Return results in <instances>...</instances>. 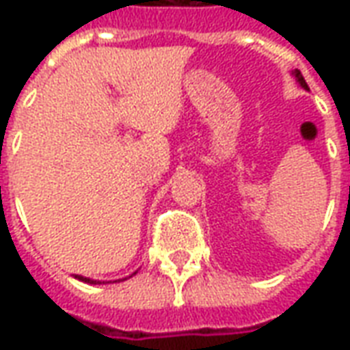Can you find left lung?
<instances>
[{"mask_svg":"<svg viewBox=\"0 0 350 350\" xmlns=\"http://www.w3.org/2000/svg\"><path fill=\"white\" fill-rule=\"evenodd\" d=\"M293 75H294V79H296V82H298V84H300V86L304 88V90H309L308 84H306V80H304V77H301V72L298 71V69H294Z\"/></svg>","mask_w":350,"mask_h":350,"instance_id":"1","label":"left lung"}]
</instances>
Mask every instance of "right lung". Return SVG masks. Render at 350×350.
Here are the masks:
<instances>
[{
  "label": "right lung",
  "instance_id": "obj_1",
  "mask_svg": "<svg viewBox=\"0 0 350 350\" xmlns=\"http://www.w3.org/2000/svg\"><path fill=\"white\" fill-rule=\"evenodd\" d=\"M137 273V271H135ZM75 278L79 279V281H84V283H90V285H97V283H100V281H97V279H90V278H84V275H75ZM129 278H133V275H129ZM118 281H123V279H118ZM105 283V281H103Z\"/></svg>",
  "mask_w": 350,
  "mask_h": 350
}]
</instances>
